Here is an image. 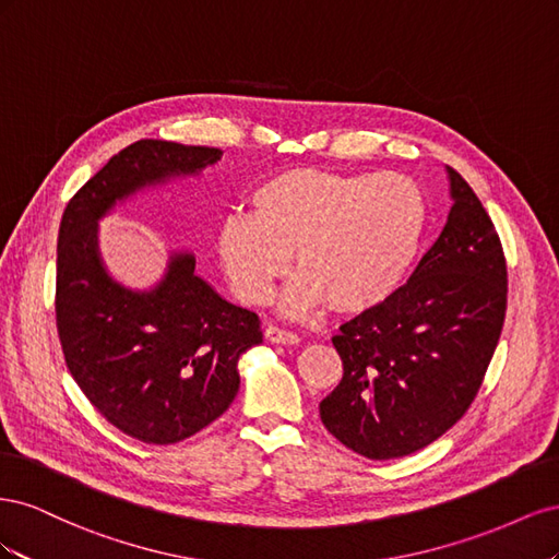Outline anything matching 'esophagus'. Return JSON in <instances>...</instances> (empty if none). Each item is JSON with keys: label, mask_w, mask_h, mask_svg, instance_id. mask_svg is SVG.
<instances>
[{"label": "esophagus", "mask_w": 559, "mask_h": 559, "mask_svg": "<svg viewBox=\"0 0 559 559\" xmlns=\"http://www.w3.org/2000/svg\"><path fill=\"white\" fill-rule=\"evenodd\" d=\"M265 337L270 343H277V345H296L298 343V335L294 331H286V329H280L273 324L265 329Z\"/></svg>", "instance_id": "obj_1"}]
</instances>
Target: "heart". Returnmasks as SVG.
Returning <instances> with one entry per match:
<instances>
[{"mask_svg": "<svg viewBox=\"0 0 559 559\" xmlns=\"http://www.w3.org/2000/svg\"><path fill=\"white\" fill-rule=\"evenodd\" d=\"M251 214L218 228V259L235 296L263 306L289 270L282 310L302 314L329 300L335 312H364L392 296L413 267L427 207L399 175L294 167L253 189Z\"/></svg>", "mask_w": 559, "mask_h": 559, "instance_id": "1", "label": "heart"}]
</instances>
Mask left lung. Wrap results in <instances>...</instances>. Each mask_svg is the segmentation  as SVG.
Masks as SVG:
<instances>
[{
    "instance_id": "left-lung-1",
    "label": "left lung",
    "mask_w": 559,
    "mask_h": 559,
    "mask_svg": "<svg viewBox=\"0 0 559 559\" xmlns=\"http://www.w3.org/2000/svg\"><path fill=\"white\" fill-rule=\"evenodd\" d=\"M452 207L408 284L333 335L343 380L324 427L368 460L433 443L468 411L506 317V259L483 202L448 167Z\"/></svg>"
}]
</instances>
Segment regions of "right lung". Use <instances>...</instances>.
<instances>
[{
    "label": "right lung",
    "instance_id": "1",
    "mask_svg": "<svg viewBox=\"0 0 559 559\" xmlns=\"http://www.w3.org/2000/svg\"><path fill=\"white\" fill-rule=\"evenodd\" d=\"M224 151L140 140L81 186L58 233L56 321L67 368L107 421L170 445L222 417L240 389L238 361L263 343L259 314L233 306L173 251L151 289H128L103 261L97 222L118 202L195 177Z\"/></svg>",
    "mask_w": 559,
    "mask_h": 559
}]
</instances>
